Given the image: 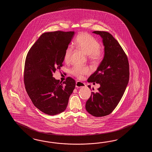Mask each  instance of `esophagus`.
Wrapping results in <instances>:
<instances>
[{
    "label": "esophagus",
    "mask_w": 152,
    "mask_h": 152,
    "mask_svg": "<svg viewBox=\"0 0 152 152\" xmlns=\"http://www.w3.org/2000/svg\"><path fill=\"white\" fill-rule=\"evenodd\" d=\"M75 86L77 88H80V87H86V85L84 83L80 81H77L76 82V85Z\"/></svg>",
    "instance_id": "esophagus-1"
}]
</instances>
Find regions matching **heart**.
Instances as JSON below:
<instances>
[{
    "label": "heart",
    "instance_id": "heart-1",
    "mask_svg": "<svg viewBox=\"0 0 152 152\" xmlns=\"http://www.w3.org/2000/svg\"><path fill=\"white\" fill-rule=\"evenodd\" d=\"M75 45L77 48L87 54L88 58L94 61L99 60L102 55V51L100 48V43L93 36L87 32H83L79 34L75 39ZM73 52V49L68 46L66 49L64 58L65 61H69ZM72 74L77 77H80L83 75L89 73L87 67L75 66L71 69Z\"/></svg>",
    "mask_w": 152,
    "mask_h": 152
}]
</instances>
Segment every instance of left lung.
I'll return each instance as SVG.
<instances>
[{
    "mask_svg": "<svg viewBox=\"0 0 152 152\" xmlns=\"http://www.w3.org/2000/svg\"><path fill=\"white\" fill-rule=\"evenodd\" d=\"M93 33L102 39L104 56L97 70L87 79L88 83L95 82L100 86L96 93L92 92L85 107L94 116H105L116 108L126 89L129 80V62L119 43L109 32ZM88 87L91 88L90 85Z\"/></svg>",
    "mask_w": 152,
    "mask_h": 152,
    "instance_id": "8db88e82",
    "label": "left lung"
}]
</instances>
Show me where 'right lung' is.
Here are the masks:
<instances>
[{"instance_id": "add662e5", "label": "right lung", "mask_w": 152, "mask_h": 152, "mask_svg": "<svg viewBox=\"0 0 152 152\" xmlns=\"http://www.w3.org/2000/svg\"><path fill=\"white\" fill-rule=\"evenodd\" d=\"M75 34L61 31L43 33L26 57L24 81L26 92L35 107L49 115L65 111L75 87L72 77L62 83L53 77L56 69L62 66L65 50Z\"/></svg>"}]
</instances>
